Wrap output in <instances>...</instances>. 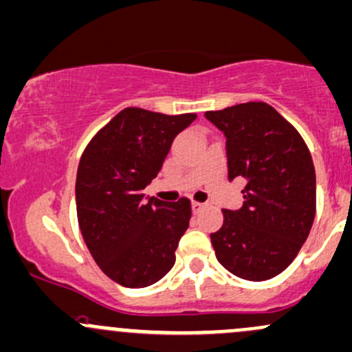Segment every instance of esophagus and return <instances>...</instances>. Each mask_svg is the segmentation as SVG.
Segmentation results:
<instances>
[{"label":"esophagus","instance_id":"34e87169","mask_svg":"<svg viewBox=\"0 0 352 352\" xmlns=\"http://www.w3.org/2000/svg\"><path fill=\"white\" fill-rule=\"evenodd\" d=\"M203 208H205V205H203V203L192 201V211H195V213H199V211H201Z\"/></svg>","mask_w":352,"mask_h":352}]
</instances>
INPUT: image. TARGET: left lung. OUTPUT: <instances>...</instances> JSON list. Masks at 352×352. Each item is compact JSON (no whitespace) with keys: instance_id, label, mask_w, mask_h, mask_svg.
<instances>
[{"instance_id":"8db88e82","label":"left lung","mask_w":352,"mask_h":352,"mask_svg":"<svg viewBox=\"0 0 352 352\" xmlns=\"http://www.w3.org/2000/svg\"><path fill=\"white\" fill-rule=\"evenodd\" d=\"M226 135L228 177H243L245 205L223 210L211 243L236 277L262 282L282 274L311 233L316 169L298 131L265 102L205 112Z\"/></svg>"}]
</instances>
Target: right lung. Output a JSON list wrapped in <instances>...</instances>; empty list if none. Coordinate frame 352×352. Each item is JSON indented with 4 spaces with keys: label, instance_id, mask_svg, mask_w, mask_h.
Segmentation results:
<instances>
[{
    "label": "right lung",
    "instance_id": "add662e5",
    "mask_svg": "<svg viewBox=\"0 0 352 352\" xmlns=\"http://www.w3.org/2000/svg\"><path fill=\"white\" fill-rule=\"evenodd\" d=\"M196 114L166 116L127 107L90 139L75 183L77 220L90 255L109 278L129 289L161 280L190 226L188 198L146 199V186Z\"/></svg>",
    "mask_w": 352,
    "mask_h": 352
}]
</instances>
